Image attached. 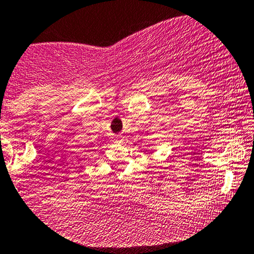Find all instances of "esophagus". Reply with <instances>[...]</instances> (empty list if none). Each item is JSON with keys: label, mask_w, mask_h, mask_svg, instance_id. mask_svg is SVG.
<instances>
[{"label": "esophagus", "mask_w": 254, "mask_h": 254, "mask_svg": "<svg viewBox=\"0 0 254 254\" xmlns=\"http://www.w3.org/2000/svg\"><path fill=\"white\" fill-rule=\"evenodd\" d=\"M114 142H122V137H120V136H115L114 137Z\"/></svg>", "instance_id": "34e87169"}]
</instances>
